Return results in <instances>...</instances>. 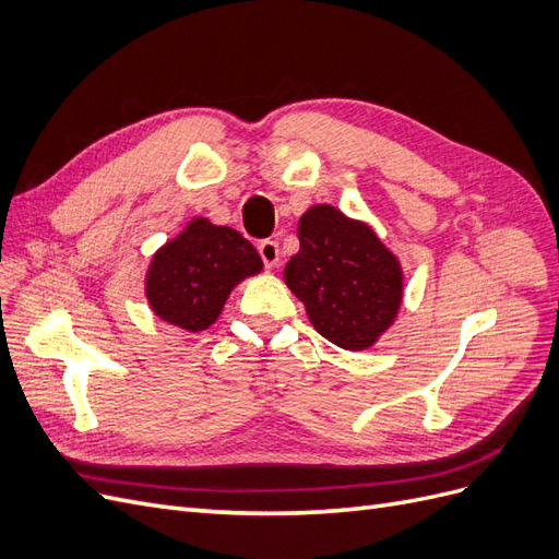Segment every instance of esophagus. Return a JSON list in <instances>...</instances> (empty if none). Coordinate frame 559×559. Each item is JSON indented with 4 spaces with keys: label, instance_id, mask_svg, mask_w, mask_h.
I'll return each instance as SVG.
<instances>
[{
    "label": "esophagus",
    "instance_id": "1",
    "mask_svg": "<svg viewBox=\"0 0 559 559\" xmlns=\"http://www.w3.org/2000/svg\"><path fill=\"white\" fill-rule=\"evenodd\" d=\"M259 253H261L265 267H275L280 263V245L275 240H261Z\"/></svg>",
    "mask_w": 559,
    "mask_h": 559
}]
</instances>
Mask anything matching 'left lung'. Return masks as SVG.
<instances>
[{
  "mask_svg": "<svg viewBox=\"0 0 559 559\" xmlns=\"http://www.w3.org/2000/svg\"><path fill=\"white\" fill-rule=\"evenodd\" d=\"M300 249L284 282L312 326L343 349H366L392 326L403 296L401 265L366 224L317 205L298 222Z\"/></svg>",
  "mask_w": 559,
  "mask_h": 559,
  "instance_id": "1",
  "label": "left lung"
}]
</instances>
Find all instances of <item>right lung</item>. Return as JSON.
I'll list each match as a JSON object with an SVG mask.
<instances>
[{"mask_svg": "<svg viewBox=\"0 0 559 559\" xmlns=\"http://www.w3.org/2000/svg\"><path fill=\"white\" fill-rule=\"evenodd\" d=\"M261 267L259 251L238 230L193 218L151 261L146 298L160 319L193 333L205 331L233 286Z\"/></svg>", "mask_w": 559, "mask_h": 559, "instance_id": "right-lung-1", "label": "right lung"}]
</instances>
